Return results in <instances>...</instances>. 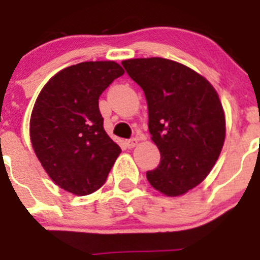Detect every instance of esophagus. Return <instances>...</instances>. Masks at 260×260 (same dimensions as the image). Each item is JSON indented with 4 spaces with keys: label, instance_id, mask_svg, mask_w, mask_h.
Segmentation results:
<instances>
[{
    "label": "esophagus",
    "instance_id": "1",
    "mask_svg": "<svg viewBox=\"0 0 260 260\" xmlns=\"http://www.w3.org/2000/svg\"><path fill=\"white\" fill-rule=\"evenodd\" d=\"M137 144H139V137H133V139H129L125 141V146H127L128 149H132V147H135Z\"/></svg>",
    "mask_w": 260,
    "mask_h": 260
}]
</instances>
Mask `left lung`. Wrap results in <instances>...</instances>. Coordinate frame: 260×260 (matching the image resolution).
I'll use <instances>...</instances> for the list:
<instances>
[{
	"instance_id": "left-lung-1",
	"label": "left lung",
	"mask_w": 260,
	"mask_h": 260,
	"mask_svg": "<svg viewBox=\"0 0 260 260\" xmlns=\"http://www.w3.org/2000/svg\"><path fill=\"white\" fill-rule=\"evenodd\" d=\"M121 64L144 90L149 132L160 153L147 180L165 196H182L206 179L223 149L225 116L219 95L202 75L175 60L136 58Z\"/></svg>"
}]
</instances>
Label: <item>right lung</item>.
<instances>
[{
    "label": "right lung",
    "instance_id": "1",
    "mask_svg": "<svg viewBox=\"0 0 260 260\" xmlns=\"http://www.w3.org/2000/svg\"><path fill=\"white\" fill-rule=\"evenodd\" d=\"M123 74L114 60L78 63L55 74L35 102L32 147L49 177L75 196L101 188L121 151L104 129L98 98Z\"/></svg>",
    "mask_w": 260,
    "mask_h": 260
}]
</instances>
